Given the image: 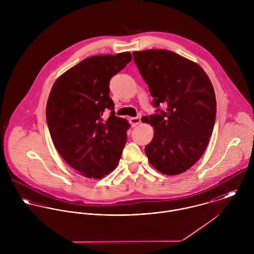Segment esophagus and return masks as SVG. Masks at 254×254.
<instances>
[{"label":"esophagus","instance_id":"1","mask_svg":"<svg viewBox=\"0 0 254 254\" xmlns=\"http://www.w3.org/2000/svg\"><path fill=\"white\" fill-rule=\"evenodd\" d=\"M130 123L133 127L139 125L141 123V118L140 117H131L130 118Z\"/></svg>","mask_w":254,"mask_h":254}]
</instances>
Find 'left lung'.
I'll list each match as a JSON object with an SVG mask.
<instances>
[{"mask_svg":"<svg viewBox=\"0 0 254 254\" xmlns=\"http://www.w3.org/2000/svg\"><path fill=\"white\" fill-rule=\"evenodd\" d=\"M153 105L167 110L145 117L154 129L145 145L149 163L165 175H179L203 154L212 135L216 99L212 83L196 63L168 50L133 53Z\"/></svg>","mask_w":254,"mask_h":254,"instance_id":"8db88e82","label":"left lung"}]
</instances>
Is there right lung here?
<instances>
[{
    "label": "right lung",
    "mask_w": 254,
    "mask_h": 254,
    "mask_svg": "<svg viewBox=\"0 0 254 254\" xmlns=\"http://www.w3.org/2000/svg\"><path fill=\"white\" fill-rule=\"evenodd\" d=\"M131 61L129 52L90 57L52 87L46 109L51 138L65 162L87 178L112 172L126 144L130 124L114 115L109 80ZM106 110L111 115L104 121Z\"/></svg>",
    "instance_id": "obj_1"
}]
</instances>
